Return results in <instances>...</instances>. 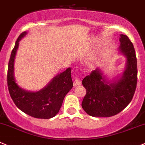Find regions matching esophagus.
Returning a JSON list of instances; mask_svg holds the SVG:
<instances>
[{
  "label": "esophagus",
  "instance_id": "esophagus-1",
  "mask_svg": "<svg viewBox=\"0 0 145 145\" xmlns=\"http://www.w3.org/2000/svg\"><path fill=\"white\" fill-rule=\"evenodd\" d=\"M81 84V81L79 78H76L75 80H74V87L78 86H80Z\"/></svg>",
  "mask_w": 145,
  "mask_h": 145
}]
</instances>
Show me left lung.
Instances as JSON below:
<instances>
[{"instance_id":"8db88e82","label":"left lung","mask_w":145,"mask_h":145,"mask_svg":"<svg viewBox=\"0 0 145 145\" xmlns=\"http://www.w3.org/2000/svg\"><path fill=\"white\" fill-rule=\"evenodd\" d=\"M120 37L118 51L127 58L123 72L110 80L96 68L82 81L86 94L81 106L93 117L116 116L127 107L134 95L137 81L135 51L127 35Z\"/></svg>"}]
</instances>
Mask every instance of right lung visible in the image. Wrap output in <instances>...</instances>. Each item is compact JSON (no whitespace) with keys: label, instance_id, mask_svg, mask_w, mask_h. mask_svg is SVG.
I'll use <instances>...</instances> for the list:
<instances>
[{"label":"right lung","instance_id":"obj_1","mask_svg":"<svg viewBox=\"0 0 145 145\" xmlns=\"http://www.w3.org/2000/svg\"><path fill=\"white\" fill-rule=\"evenodd\" d=\"M27 34L24 32L20 35L11 52L7 76L8 91L14 103L22 112L36 118L50 119L59 113L64 97L72 88L71 69L57 74L40 91H30L21 88L15 81L14 64L19 42Z\"/></svg>","mask_w":145,"mask_h":145}]
</instances>
